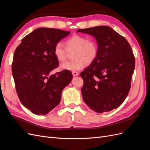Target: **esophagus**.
Listing matches in <instances>:
<instances>
[{"label":"esophagus","instance_id":"obj_1","mask_svg":"<svg viewBox=\"0 0 150 150\" xmlns=\"http://www.w3.org/2000/svg\"><path fill=\"white\" fill-rule=\"evenodd\" d=\"M72 74H73V76H77L79 75L78 72H76V71H73V73H72Z\"/></svg>","mask_w":150,"mask_h":150}]
</instances>
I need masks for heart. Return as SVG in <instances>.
<instances>
[{
    "label": "heart",
    "instance_id": "heart-1",
    "mask_svg": "<svg viewBox=\"0 0 150 150\" xmlns=\"http://www.w3.org/2000/svg\"><path fill=\"white\" fill-rule=\"evenodd\" d=\"M65 47L61 42L54 46L53 53L58 62L64 61L68 52H73L74 59L66 61L61 65L63 70L76 71L83 68L86 63L91 64L94 62L98 54V45L94 39L88 38L86 36L75 35L67 39Z\"/></svg>",
    "mask_w": 150,
    "mask_h": 150
}]
</instances>
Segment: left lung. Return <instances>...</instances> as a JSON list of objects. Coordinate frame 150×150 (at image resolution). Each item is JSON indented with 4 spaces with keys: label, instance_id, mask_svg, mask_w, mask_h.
Wrapping results in <instances>:
<instances>
[{
    "label": "left lung",
    "instance_id": "left-lung-1",
    "mask_svg": "<svg viewBox=\"0 0 150 150\" xmlns=\"http://www.w3.org/2000/svg\"><path fill=\"white\" fill-rule=\"evenodd\" d=\"M79 32L94 36L98 43L96 60L80 74L84 81L82 98L97 113L111 111L122 104L130 89L135 66L132 48L124 37L107 26Z\"/></svg>",
    "mask_w": 150,
    "mask_h": 150
}]
</instances>
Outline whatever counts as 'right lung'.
Here are the masks:
<instances>
[{
  "label": "right lung",
  "mask_w": 150,
  "mask_h": 150,
  "mask_svg": "<svg viewBox=\"0 0 150 150\" xmlns=\"http://www.w3.org/2000/svg\"><path fill=\"white\" fill-rule=\"evenodd\" d=\"M70 33L39 28L25 36L15 51L12 71L15 89L22 105L35 114H47L57 106L73 78L68 70L51 74L59 66L54 46Z\"/></svg>",
  "instance_id": "right-lung-1"
}]
</instances>
